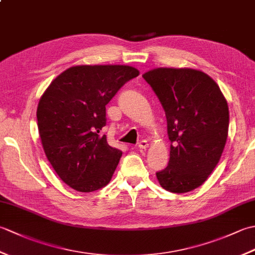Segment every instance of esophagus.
I'll list each match as a JSON object with an SVG mask.
<instances>
[{
  "mask_svg": "<svg viewBox=\"0 0 255 255\" xmlns=\"http://www.w3.org/2000/svg\"><path fill=\"white\" fill-rule=\"evenodd\" d=\"M138 147L140 149H147L149 147V143H148L147 140H141V141L138 143Z\"/></svg>",
  "mask_w": 255,
  "mask_h": 255,
  "instance_id": "obj_1",
  "label": "esophagus"
}]
</instances>
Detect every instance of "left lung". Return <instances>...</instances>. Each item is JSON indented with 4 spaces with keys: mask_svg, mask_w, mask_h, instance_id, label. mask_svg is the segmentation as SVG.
Listing matches in <instances>:
<instances>
[{
    "mask_svg": "<svg viewBox=\"0 0 255 255\" xmlns=\"http://www.w3.org/2000/svg\"><path fill=\"white\" fill-rule=\"evenodd\" d=\"M142 77L165 112L171 141L169 164L156 178L171 193L191 192L207 180L223 154L228 104L218 84L198 70L158 68Z\"/></svg>",
    "mask_w": 255,
    "mask_h": 255,
    "instance_id": "obj_1",
    "label": "left lung"
}]
</instances>
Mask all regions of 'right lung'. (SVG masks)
I'll return each instance as SVG.
<instances>
[{
  "label": "right lung",
  "mask_w": 255,
  "mask_h": 255,
  "mask_svg": "<svg viewBox=\"0 0 255 255\" xmlns=\"http://www.w3.org/2000/svg\"><path fill=\"white\" fill-rule=\"evenodd\" d=\"M138 75L129 66H75L59 74L40 97L37 122L46 156L75 191L94 192L110 183L123 152L101 134L106 105Z\"/></svg>",
  "instance_id": "1"
}]
</instances>
